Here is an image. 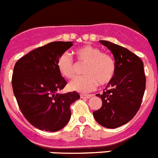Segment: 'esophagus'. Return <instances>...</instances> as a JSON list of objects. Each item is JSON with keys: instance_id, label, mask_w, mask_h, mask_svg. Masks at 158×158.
<instances>
[{"instance_id": "obj_1", "label": "esophagus", "mask_w": 158, "mask_h": 158, "mask_svg": "<svg viewBox=\"0 0 158 158\" xmlns=\"http://www.w3.org/2000/svg\"><path fill=\"white\" fill-rule=\"evenodd\" d=\"M93 95H87V94H81V98H86V99H89L93 97Z\"/></svg>"}]
</instances>
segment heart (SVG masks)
<instances>
[{
    "instance_id": "b5f03b06",
    "label": "heart",
    "mask_w": 158,
    "mask_h": 158,
    "mask_svg": "<svg viewBox=\"0 0 158 158\" xmlns=\"http://www.w3.org/2000/svg\"><path fill=\"white\" fill-rule=\"evenodd\" d=\"M77 61L85 64L83 73L69 84V89L79 93H88L96 89L98 83L105 85L114 77L115 63L111 55L102 53L100 49L90 45H85L74 51ZM57 67L59 73L68 79L76 76V65L68 53H62L57 60Z\"/></svg>"
}]
</instances>
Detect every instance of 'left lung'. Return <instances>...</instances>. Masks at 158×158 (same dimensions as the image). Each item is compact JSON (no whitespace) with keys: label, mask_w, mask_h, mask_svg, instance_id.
<instances>
[{"label":"left lung","mask_w":158,"mask_h":158,"mask_svg":"<svg viewBox=\"0 0 158 158\" xmlns=\"http://www.w3.org/2000/svg\"><path fill=\"white\" fill-rule=\"evenodd\" d=\"M112 53L115 73L103 93L100 109L93 111L96 122L107 128H116L129 122L141 106L146 89L143 62L127 48L109 41L100 40Z\"/></svg>","instance_id":"obj_1"}]
</instances>
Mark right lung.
<instances>
[{
	"label": "right lung",
	"instance_id": "right-lung-1",
	"mask_svg": "<svg viewBox=\"0 0 158 158\" xmlns=\"http://www.w3.org/2000/svg\"><path fill=\"white\" fill-rule=\"evenodd\" d=\"M72 46L73 42L50 43L22 57L14 66L12 85L19 109L32 126L42 131L63 128L70 119V104L80 99L75 91L57 93L67 84L57 60Z\"/></svg>",
	"mask_w": 158,
	"mask_h": 158
}]
</instances>
